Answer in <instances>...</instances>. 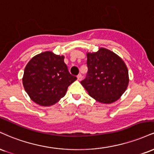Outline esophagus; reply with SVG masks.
Segmentation results:
<instances>
[{
	"mask_svg": "<svg viewBox=\"0 0 154 154\" xmlns=\"http://www.w3.org/2000/svg\"><path fill=\"white\" fill-rule=\"evenodd\" d=\"M77 79L79 81H81V79H82V75H81V74H79V75H77Z\"/></svg>",
	"mask_w": 154,
	"mask_h": 154,
	"instance_id": "1",
	"label": "esophagus"
}]
</instances>
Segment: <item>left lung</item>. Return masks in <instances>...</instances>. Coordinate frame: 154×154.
I'll return each instance as SVG.
<instances>
[{"label":"left lung","mask_w":154,"mask_h":154,"mask_svg":"<svg viewBox=\"0 0 154 154\" xmlns=\"http://www.w3.org/2000/svg\"><path fill=\"white\" fill-rule=\"evenodd\" d=\"M88 73L81 84L92 98L103 104L116 102L129 83L125 63L115 52L101 48L87 53Z\"/></svg>","instance_id":"1"}]
</instances>
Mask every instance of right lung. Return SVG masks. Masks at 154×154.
I'll return each instance as SVG.
<instances>
[{
    "label": "right lung",
    "instance_id": "add662e5",
    "mask_svg": "<svg viewBox=\"0 0 154 154\" xmlns=\"http://www.w3.org/2000/svg\"><path fill=\"white\" fill-rule=\"evenodd\" d=\"M77 79L69 73L64 56L47 51L35 55L25 67L23 86L33 102L48 106L63 98Z\"/></svg>",
    "mask_w": 154,
    "mask_h": 154
}]
</instances>
